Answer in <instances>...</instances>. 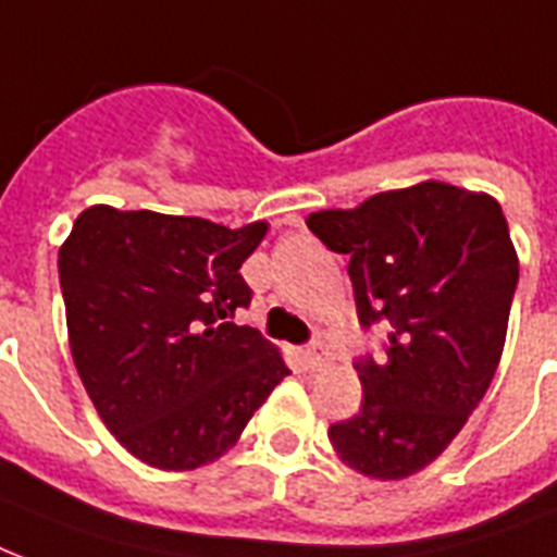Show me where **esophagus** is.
<instances>
[{
    "mask_svg": "<svg viewBox=\"0 0 557 557\" xmlns=\"http://www.w3.org/2000/svg\"><path fill=\"white\" fill-rule=\"evenodd\" d=\"M327 360H331V351H327L325 343L313 339L310 346H305V363H308L310 369H322V366H327Z\"/></svg>",
    "mask_w": 557,
    "mask_h": 557,
    "instance_id": "esophagus-1",
    "label": "esophagus"
}]
</instances>
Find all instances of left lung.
Wrapping results in <instances>:
<instances>
[{"mask_svg":"<svg viewBox=\"0 0 557 557\" xmlns=\"http://www.w3.org/2000/svg\"><path fill=\"white\" fill-rule=\"evenodd\" d=\"M308 230L348 256L360 325L386 331L377 360H355L360 412L327 435L348 468L404 480L454 442L497 372L520 275L506 214L430 180L317 211Z\"/></svg>","mask_w":557,"mask_h":557,"instance_id":"1","label":"left lung"}]
</instances>
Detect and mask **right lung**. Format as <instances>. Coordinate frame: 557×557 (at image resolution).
<instances>
[{"mask_svg": "<svg viewBox=\"0 0 557 557\" xmlns=\"http://www.w3.org/2000/svg\"><path fill=\"white\" fill-rule=\"evenodd\" d=\"M267 223L92 206L60 247V290L77 374L136 459L191 471L230 450L290 374L256 327L232 322L240 275Z\"/></svg>", "mask_w": 557, "mask_h": 557, "instance_id": "add662e5", "label": "right lung"}]
</instances>
